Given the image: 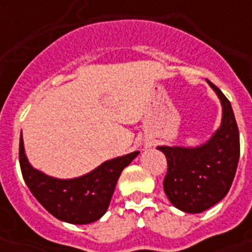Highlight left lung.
I'll use <instances>...</instances> for the list:
<instances>
[{
	"label": "left lung",
	"instance_id": "obj_1",
	"mask_svg": "<svg viewBox=\"0 0 252 252\" xmlns=\"http://www.w3.org/2000/svg\"><path fill=\"white\" fill-rule=\"evenodd\" d=\"M221 102V124L197 147L158 146L167 159L163 189L169 201L186 213H201L227 195L238 169L239 129L232 106L221 90L206 79Z\"/></svg>",
	"mask_w": 252,
	"mask_h": 252
}]
</instances>
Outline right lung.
Wrapping results in <instances>:
<instances>
[{
    "instance_id": "obj_1",
    "label": "right lung",
    "mask_w": 252,
    "mask_h": 252,
    "mask_svg": "<svg viewBox=\"0 0 252 252\" xmlns=\"http://www.w3.org/2000/svg\"><path fill=\"white\" fill-rule=\"evenodd\" d=\"M19 154L25 184L52 216L70 224H90L108 211L121 171L136 158L139 151L109 159L88 174L70 180L54 178L35 169L25 155L23 135Z\"/></svg>"
}]
</instances>
